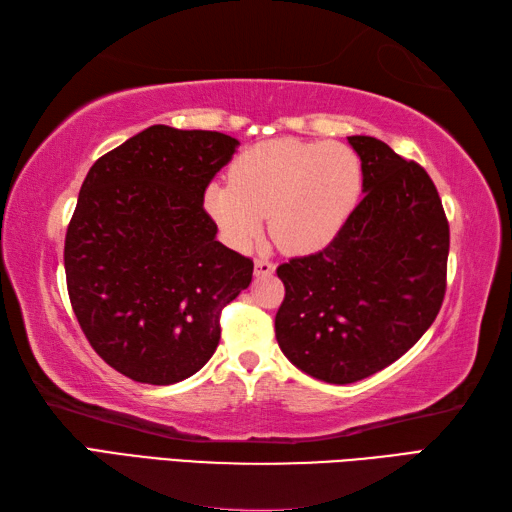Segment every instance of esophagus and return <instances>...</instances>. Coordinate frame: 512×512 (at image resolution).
<instances>
[{
	"instance_id": "34e87169",
	"label": "esophagus",
	"mask_w": 512,
	"mask_h": 512,
	"mask_svg": "<svg viewBox=\"0 0 512 512\" xmlns=\"http://www.w3.org/2000/svg\"><path fill=\"white\" fill-rule=\"evenodd\" d=\"M275 273V264L270 262V259H266V257H257L255 259V275L257 277H268V275H273Z\"/></svg>"
}]
</instances>
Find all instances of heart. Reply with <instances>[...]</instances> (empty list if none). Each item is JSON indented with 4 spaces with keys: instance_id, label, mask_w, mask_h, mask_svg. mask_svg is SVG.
Instances as JSON below:
<instances>
[{
    "instance_id": "obj_1",
    "label": "heart",
    "mask_w": 512,
    "mask_h": 512,
    "mask_svg": "<svg viewBox=\"0 0 512 512\" xmlns=\"http://www.w3.org/2000/svg\"><path fill=\"white\" fill-rule=\"evenodd\" d=\"M363 162L328 140L279 138L253 145L233 162L231 182L206 189V209L235 246L268 231L288 253L328 246L350 220L363 191Z\"/></svg>"
}]
</instances>
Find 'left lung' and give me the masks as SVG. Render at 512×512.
<instances>
[{
	"label": "left lung",
	"mask_w": 512,
	"mask_h": 512,
	"mask_svg": "<svg viewBox=\"0 0 512 512\" xmlns=\"http://www.w3.org/2000/svg\"><path fill=\"white\" fill-rule=\"evenodd\" d=\"M347 140L363 162L365 198L323 250L277 268L281 352L334 385L372 376L418 343L442 308L449 259V220L429 173L383 140Z\"/></svg>",
	"instance_id": "obj_1"
}]
</instances>
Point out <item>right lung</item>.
I'll use <instances>...</instances> for the list:
<instances>
[{
	"mask_svg": "<svg viewBox=\"0 0 512 512\" xmlns=\"http://www.w3.org/2000/svg\"><path fill=\"white\" fill-rule=\"evenodd\" d=\"M237 140L151 125L94 162L65 233L72 310L92 350L147 385L193 376L220 343L222 310L253 259L215 239L204 209Z\"/></svg>",
	"mask_w": 512,
	"mask_h": 512,
	"instance_id": "add662e5",
	"label": "right lung"
}]
</instances>
